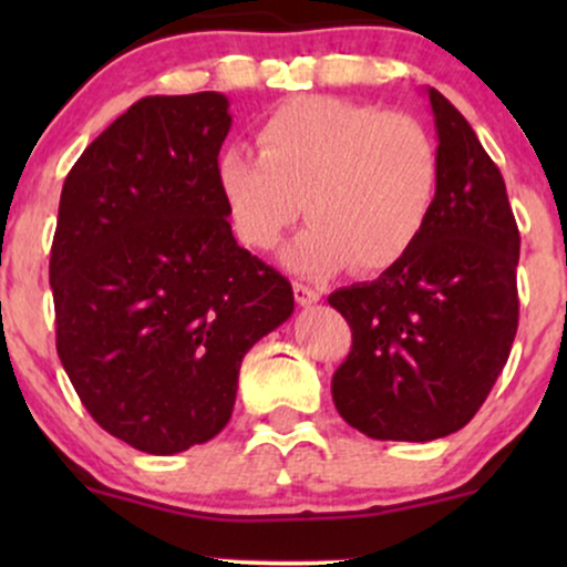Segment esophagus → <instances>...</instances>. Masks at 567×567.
<instances>
[{
    "label": "esophagus",
    "instance_id": "1",
    "mask_svg": "<svg viewBox=\"0 0 567 567\" xmlns=\"http://www.w3.org/2000/svg\"><path fill=\"white\" fill-rule=\"evenodd\" d=\"M292 292H296V301L301 303V306L317 303V301H320V298H322V292H320V290L311 288V285L301 282V279H296V282H292Z\"/></svg>",
    "mask_w": 567,
    "mask_h": 567
}]
</instances>
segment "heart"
<instances>
[{"label": "heart", "mask_w": 567, "mask_h": 567, "mask_svg": "<svg viewBox=\"0 0 567 567\" xmlns=\"http://www.w3.org/2000/svg\"><path fill=\"white\" fill-rule=\"evenodd\" d=\"M258 152H220L216 178L237 237L271 250L303 213L285 252L306 275L351 261L383 271L424 234L440 192V152L415 116L333 95L279 103L256 130Z\"/></svg>", "instance_id": "heart-1"}]
</instances>
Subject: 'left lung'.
I'll use <instances>...</instances> for the list:
<instances>
[{"instance_id": "8db88e82", "label": "left lung", "mask_w": 567, "mask_h": 567, "mask_svg": "<svg viewBox=\"0 0 567 567\" xmlns=\"http://www.w3.org/2000/svg\"><path fill=\"white\" fill-rule=\"evenodd\" d=\"M440 192L413 250L373 282L330 292L351 328L333 402L373 440L429 442L474 419L517 336L519 229L470 122L429 87Z\"/></svg>"}]
</instances>
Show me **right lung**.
Returning <instances> with one entry per match:
<instances>
[{
	"label": "right lung",
	"instance_id": "obj_1",
	"mask_svg": "<svg viewBox=\"0 0 567 567\" xmlns=\"http://www.w3.org/2000/svg\"><path fill=\"white\" fill-rule=\"evenodd\" d=\"M220 93L148 95L66 175L50 250L55 347L95 424L173 455L229 424L247 349L292 315L290 282L231 234Z\"/></svg>",
	"mask_w": 567,
	"mask_h": 567
}]
</instances>
